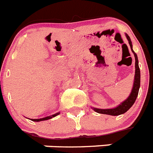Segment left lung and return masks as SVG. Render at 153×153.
<instances>
[{
    "label": "left lung",
    "mask_w": 153,
    "mask_h": 153,
    "mask_svg": "<svg viewBox=\"0 0 153 153\" xmlns=\"http://www.w3.org/2000/svg\"><path fill=\"white\" fill-rule=\"evenodd\" d=\"M127 39L128 40V43L130 45L132 53H134V58H135V74H134V85H133V88H132L130 96H128V99L125 100L124 102H122L120 105H118L115 108L113 109H98V108H93L94 111L99 113V114H108V115H112V116H117L120 114H124L127 112L129 109L133 106L136 100V98L138 96V90L140 88V69L138 66V60L137 54H136L134 51L132 49L131 41L130 37L128 34H126Z\"/></svg>",
    "instance_id": "left-lung-1"
}]
</instances>
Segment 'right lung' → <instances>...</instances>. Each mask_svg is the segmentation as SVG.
<instances>
[{"label": "right lung", "instance_id": "1", "mask_svg": "<svg viewBox=\"0 0 153 153\" xmlns=\"http://www.w3.org/2000/svg\"><path fill=\"white\" fill-rule=\"evenodd\" d=\"M59 114H60V113H57V114H53V115H52V116H50V117H46L40 118V119H31V120H33V121H41V120H49V119H51V118H52V117H56V116H57V115H58Z\"/></svg>", "mask_w": 153, "mask_h": 153}]
</instances>
